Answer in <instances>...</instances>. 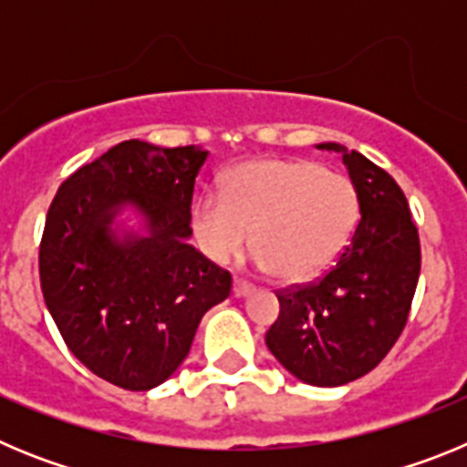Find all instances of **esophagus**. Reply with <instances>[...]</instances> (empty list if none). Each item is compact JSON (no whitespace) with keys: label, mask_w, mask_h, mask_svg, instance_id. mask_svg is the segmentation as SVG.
Wrapping results in <instances>:
<instances>
[{"label":"esophagus","mask_w":467,"mask_h":467,"mask_svg":"<svg viewBox=\"0 0 467 467\" xmlns=\"http://www.w3.org/2000/svg\"><path fill=\"white\" fill-rule=\"evenodd\" d=\"M254 290H257V287H254L253 283H247V280H241V278L234 280V295H236V296L253 295Z\"/></svg>","instance_id":"34e87169"}]
</instances>
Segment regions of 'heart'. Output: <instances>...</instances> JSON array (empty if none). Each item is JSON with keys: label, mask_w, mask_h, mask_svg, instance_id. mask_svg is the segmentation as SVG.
Listing matches in <instances>:
<instances>
[{"label": "heart", "mask_w": 467, "mask_h": 467, "mask_svg": "<svg viewBox=\"0 0 467 467\" xmlns=\"http://www.w3.org/2000/svg\"><path fill=\"white\" fill-rule=\"evenodd\" d=\"M360 217L350 177L316 161H253L234 168L222 193H205L193 210L196 236L214 262L250 245L264 269L285 283L323 274L348 243Z\"/></svg>", "instance_id": "b5f03b06"}]
</instances>
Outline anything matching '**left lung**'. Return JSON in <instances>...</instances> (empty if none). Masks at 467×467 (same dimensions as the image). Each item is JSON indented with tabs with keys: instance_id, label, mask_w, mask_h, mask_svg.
<instances>
[{
	"instance_id": "obj_1",
	"label": "left lung",
	"mask_w": 467,
	"mask_h": 467,
	"mask_svg": "<svg viewBox=\"0 0 467 467\" xmlns=\"http://www.w3.org/2000/svg\"><path fill=\"white\" fill-rule=\"evenodd\" d=\"M339 151L360 196V220L320 278L275 292L280 313L266 332L275 360L311 386L365 377L400 339L420 274L419 229L404 192L383 168L344 144Z\"/></svg>"
}]
</instances>
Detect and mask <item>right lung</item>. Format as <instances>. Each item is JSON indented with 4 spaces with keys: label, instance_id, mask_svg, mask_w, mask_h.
Wrapping results in <instances>:
<instances>
[{
    "label": "right lung",
    "instance_id": "obj_1",
    "mask_svg": "<svg viewBox=\"0 0 467 467\" xmlns=\"http://www.w3.org/2000/svg\"><path fill=\"white\" fill-rule=\"evenodd\" d=\"M208 151L126 140L60 184L44 224L39 280L74 358L126 390L182 365L201 317L231 295V274L187 243L193 184ZM135 204L150 236L109 229Z\"/></svg>",
    "mask_w": 467,
    "mask_h": 467
}]
</instances>
